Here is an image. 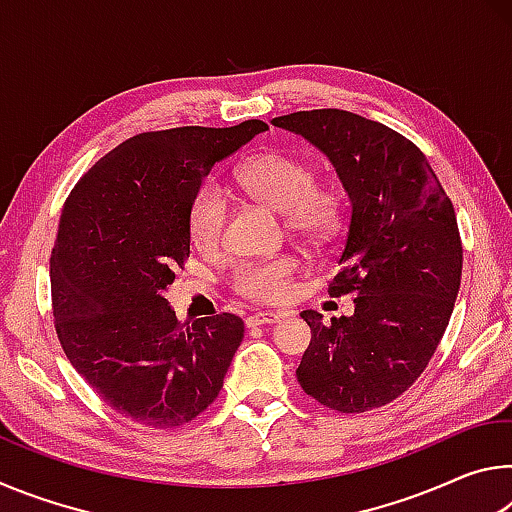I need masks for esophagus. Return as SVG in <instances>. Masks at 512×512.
I'll list each match as a JSON object with an SVG mask.
<instances>
[{
	"mask_svg": "<svg viewBox=\"0 0 512 512\" xmlns=\"http://www.w3.org/2000/svg\"><path fill=\"white\" fill-rule=\"evenodd\" d=\"M284 318V314H275V311H257V314H250L246 318L248 327H257V325H271L277 323V320Z\"/></svg>",
	"mask_w": 512,
	"mask_h": 512,
	"instance_id": "1",
	"label": "esophagus"
}]
</instances>
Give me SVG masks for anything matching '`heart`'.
<instances>
[{
  "instance_id": "b5f03b06",
  "label": "heart",
  "mask_w": 512,
  "mask_h": 512,
  "mask_svg": "<svg viewBox=\"0 0 512 512\" xmlns=\"http://www.w3.org/2000/svg\"><path fill=\"white\" fill-rule=\"evenodd\" d=\"M237 185L259 203L284 214V223L296 235L325 241L341 228L343 203L334 189L318 187L309 162L287 153H262L237 171ZM228 219V201L216 185H203L187 210V232L192 244L210 253L219 248ZM296 262L289 257L246 264L235 273V291L255 302H280L291 293Z\"/></svg>"
}]
</instances>
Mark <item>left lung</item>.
I'll return each mask as SVG.
<instances>
[{
  "instance_id": "1",
  "label": "left lung",
  "mask_w": 512,
  "mask_h": 512,
  "mask_svg": "<svg viewBox=\"0 0 512 512\" xmlns=\"http://www.w3.org/2000/svg\"><path fill=\"white\" fill-rule=\"evenodd\" d=\"M273 126L323 151L350 198L341 271L327 293H354V314L325 325L302 311L311 343L298 381L327 409H377L413 386L449 325L463 271L454 205L418 146L379 121L323 108Z\"/></svg>"
}]
</instances>
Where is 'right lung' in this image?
<instances>
[{
    "mask_svg": "<svg viewBox=\"0 0 512 512\" xmlns=\"http://www.w3.org/2000/svg\"><path fill=\"white\" fill-rule=\"evenodd\" d=\"M266 128L248 119L135 135L63 205L49 262L58 341L103 402L146 427L201 415L244 339L235 314L180 323L164 291L189 257L187 210L203 178Z\"/></svg>",
    "mask_w": 512,
    "mask_h": 512,
    "instance_id": "obj_1",
    "label": "right lung"
}]
</instances>
